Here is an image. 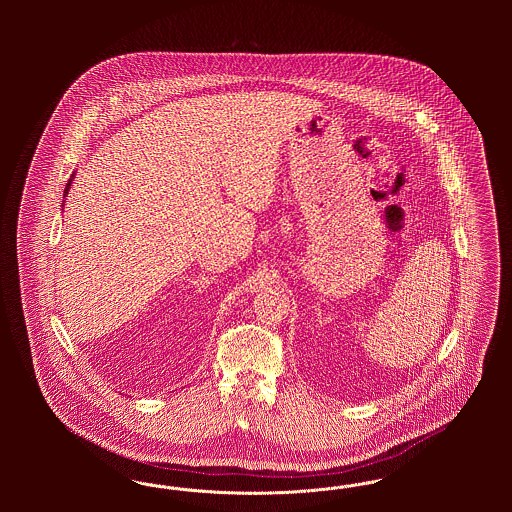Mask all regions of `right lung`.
<instances>
[{"label":"right lung","instance_id":"right-lung-1","mask_svg":"<svg viewBox=\"0 0 512 512\" xmlns=\"http://www.w3.org/2000/svg\"><path fill=\"white\" fill-rule=\"evenodd\" d=\"M71 182H73V178L69 180V184H67V188H65V195L69 194V188H71Z\"/></svg>","mask_w":512,"mask_h":512}]
</instances>
